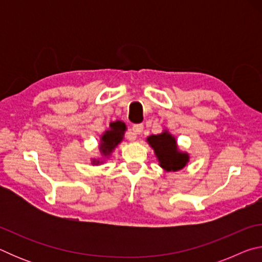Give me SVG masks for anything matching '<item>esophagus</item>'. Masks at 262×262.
<instances>
[{"instance_id": "esophagus-1", "label": "esophagus", "mask_w": 262, "mask_h": 262, "mask_svg": "<svg viewBox=\"0 0 262 262\" xmlns=\"http://www.w3.org/2000/svg\"><path fill=\"white\" fill-rule=\"evenodd\" d=\"M132 130H133V135L130 137V140L134 141L137 139V135L141 134V133L143 132V125H141V123H136V125L133 126Z\"/></svg>"}]
</instances>
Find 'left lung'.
I'll list each match as a JSON object with an SVG mask.
<instances>
[{"label":"left lung","mask_w":262,"mask_h":262,"mask_svg":"<svg viewBox=\"0 0 262 262\" xmlns=\"http://www.w3.org/2000/svg\"><path fill=\"white\" fill-rule=\"evenodd\" d=\"M148 144L154 150L158 165L166 172H177L183 170L189 162V154L179 149L176 136L167 129L161 134L147 137Z\"/></svg>","instance_id":"obj_1"}]
</instances>
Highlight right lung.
<instances>
[{
  "mask_svg": "<svg viewBox=\"0 0 262 262\" xmlns=\"http://www.w3.org/2000/svg\"><path fill=\"white\" fill-rule=\"evenodd\" d=\"M127 130L126 123L121 120L110 122V126L99 137V158H91L92 165H100L105 163L113 154L115 148L121 143Z\"/></svg>",
  "mask_w": 262,
  "mask_h": 262,
  "instance_id": "1",
  "label": "right lung"
}]
</instances>
